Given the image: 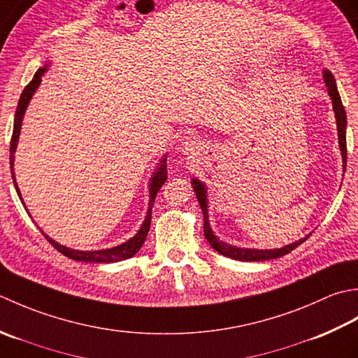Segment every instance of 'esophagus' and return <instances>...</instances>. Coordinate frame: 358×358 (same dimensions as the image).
Returning a JSON list of instances; mask_svg holds the SVG:
<instances>
[{
	"mask_svg": "<svg viewBox=\"0 0 358 358\" xmlns=\"http://www.w3.org/2000/svg\"><path fill=\"white\" fill-rule=\"evenodd\" d=\"M196 148H198V141L194 137H187L184 142H182V151L187 152V155H194Z\"/></svg>",
	"mask_w": 358,
	"mask_h": 358,
	"instance_id": "obj_1",
	"label": "esophagus"
}]
</instances>
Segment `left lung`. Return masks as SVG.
Here are the masks:
<instances>
[{
	"label": "left lung",
	"instance_id": "obj_1",
	"mask_svg": "<svg viewBox=\"0 0 358 358\" xmlns=\"http://www.w3.org/2000/svg\"><path fill=\"white\" fill-rule=\"evenodd\" d=\"M323 80L327 87V94L332 100V108H334V114H335V120H337V131H338V145H340V151H341V157H343V171H346V111L345 106L341 103L340 94L337 90V83H335V78L332 76L331 71H323ZM192 185L194 189L196 198H198V202L202 210L203 215V235H206L207 241L210 243V245L213 249L224 255V257L231 258V259H238V261H266V259H276L280 257H284L289 252H292L294 249H296L298 245L303 244L306 239L309 238L304 236L300 241H295L289 245H284L281 249H245V247H236L224 243L220 238H217L213 230L210 227V221H208V199H207V187L203 182H201L199 179L193 178L192 179Z\"/></svg>",
	"mask_w": 358,
	"mask_h": 358
}]
</instances>
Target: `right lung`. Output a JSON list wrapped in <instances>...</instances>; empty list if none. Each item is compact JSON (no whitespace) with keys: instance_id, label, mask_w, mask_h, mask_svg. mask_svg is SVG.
<instances>
[{"instance_id":"right-lung-1","label":"right lung","mask_w":358,"mask_h":358,"mask_svg":"<svg viewBox=\"0 0 358 358\" xmlns=\"http://www.w3.org/2000/svg\"><path fill=\"white\" fill-rule=\"evenodd\" d=\"M49 63H46L45 66L40 68L38 71L35 72V76L32 78V82L29 83L23 94H21L20 101H18V106H17V111H15V119H13V133H12V141H10V173H12V179H13V185H15L17 193L20 196L21 202H23L24 206V201L21 198V193H20V188L17 184V179H15V170H13V162H15V151H17V145H18V138H20V133H21V123H23L24 119V113L29 106V101L34 97L35 91L38 90V86L41 83V77L45 76V72L48 71ZM166 156H164L160 159V162L157 165V169L152 173V176L150 179V202H148V211H147V216H145L142 227L138 229V231L136 235L128 239L127 243H123L120 245H115L111 247V249H101V250H74V249H69L66 245H62L58 244L57 241H54L52 238H49L45 231L41 229V233L45 235V238L49 241L50 244H52L55 249L63 253L64 257H68L71 259H76V261H83V262H117L122 259H128L131 257H134V255L141 250V247L143 245L145 239H147L148 235V230H150V224H151V208H152V203H155V199L157 196V192L162 185L165 184L166 180ZM26 208V206H24ZM27 210V208H26Z\"/></svg>"}]
</instances>
